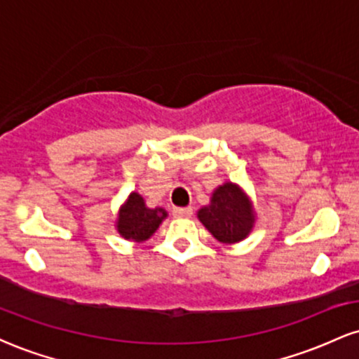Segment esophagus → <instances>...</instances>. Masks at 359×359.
I'll return each mask as SVG.
<instances>
[{"instance_id":"1","label":"esophagus","mask_w":359,"mask_h":359,"mask_svg":"<svg viewBox=\"0 0 359 359\" xmlns=\"http://www.w3.org/2000/svg\"><path fill=\"white\" fill-rule=\"evenodd\" d=\"M194 209L189 205V208H174V216L177 217H191Z\"/></svg>"}]
</instances>
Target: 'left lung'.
<instances>
[{
  "mask_svg": "<svg viewBox=\"0 0 359 359\" xmlns=\"http://www.w3.org/2000/svg\"><path fill=\"white\" fill-rule=\"evenodd\" d=\"M197 217L221 243H238L248 236L255 224L250 197L236 184L226 182L212 192L211 204L199 209Z\"/></svg>",
  "mask_w": 359,
  "mask_h": 359,
  "instance_id": "8db88e82",
  "label": "left lung"
}]
</instances>
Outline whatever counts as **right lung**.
Returning a JSON list of instances; mask_svg holds the SVG:
<instances>
[{"label": "right lung", "instance_id": "add662e5", "mask_svg": "<svg viewBox=\"0 0 359 359\" xmlns=\"http://www.w3.org/2000/svg\"><path fill=\"white\" fill-rule=\"evenodd\" d=\"M167 217L163 208L150 209L138 192H131L118 214L116 229L125 240L145 241L154 234Z\"/></svg>", "mask_w": 359, "mask_h": 359}]
</instances>
